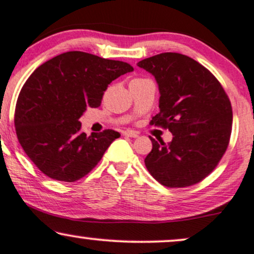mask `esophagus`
I'll use <instances>...</instances> for the list:
<instances>
[{"label": "esophagus", "mask_w": 254, "mask_h": 254, "mask_svg": "<svg viewBox=\"0 0 254 254\" xmlns=\"http://www.w3.org/2000/svg\"><path fill=\"white\" fill-rule=\"evenodd\" d=\"M123 133L127 137H132V138H136V137H138V135H139L137 131H133V130H125Z\"/></svg>", "instance_id": "esophagus-1"}]
</instances>
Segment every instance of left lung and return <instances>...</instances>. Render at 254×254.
<instances>
[{"label":"left lung","mask_w":254,"mask_h":254,"mask_svg":"<svg viewBox=\"0 0 254 254\" xmlns=\"http://www.w3.org/2000/svg\"><path fill=\"white\" fill-rule=\"evenodd\" d=\"M159 86L160 112L151 124L173 135L170 143L150 137L153 149L144 159L149 173L167 188L199 183L216 167L229 143L232 105L206 68L176 52H165L137 63Z\"/></svg>","instance_id":"8db88e82"}]
</instances>
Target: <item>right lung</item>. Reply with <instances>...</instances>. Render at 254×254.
I'll return each instance as SVG.
<instances>
[{"label": "right lung", "mask_w": 254, "mask_h": 254, "mask_svg": "<svg viewBox=\"0 0 254 254\" xmlns=\"http://www.w3.org/2000/svg\"><path fill=\"white\" fill-rule=\"evenodd\" d=\"M130 64L81 51L51 58L32 72L16 101L17 139L33 164L52 179L72 183L88 174L121 133L81 131L87 107H99L113 80Z\"/></svg>", "instance_id": "1"}]
</instances>
